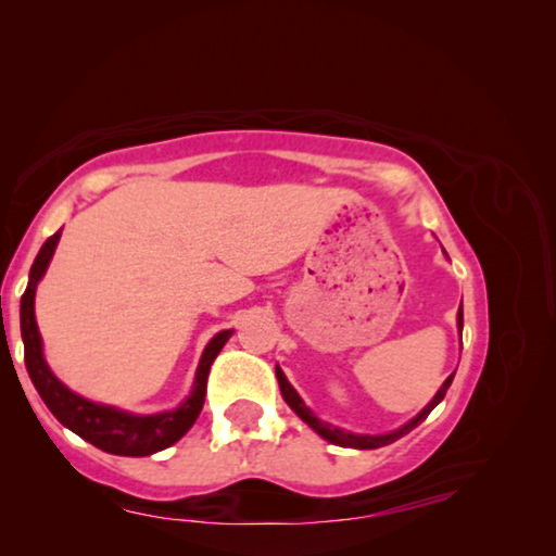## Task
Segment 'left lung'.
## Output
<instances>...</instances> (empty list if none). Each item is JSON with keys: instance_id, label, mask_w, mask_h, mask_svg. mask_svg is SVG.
<instances>
[{"instance_id": "left-lung-1", "label": "left lung", "mask_w": 556, "mask_h": 556, "mask_svg": "<svg viewBox=\"0 0 556 556\" xmlns=\"http://www.w3.org/2000/svg\"><path fill=\"white\" fill-rule=\"evenodd\" d=\"M458 331H464V308H458ZM456 375V372H454ZM454 375H448V378L444 380V384H441L439 392L434 394V400H431L425 409H421L417 417H414L412 421H407V425L400 427L397 431H390V434H380V437H370V434H351V431H343L338 429L333 425H326V421H321L316 417V414L306 407L304 400L299 397V392L291 388L289 380L285 378V372H281V368L277 365V380H279V390H281V397H285V402L289 404L291 409H294L301 419L306 421L308 427H312L318 437H324L326 441H331V444H338V446H348V448H380V446H388L392 444V441L402 439L404 434H409V431L414 427H419L421 421H425L429 417V412L437 407V404L444 400L446 390L451 388V380H454Z\"/></svg>"}]
</instances>
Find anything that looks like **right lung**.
<instances>
[{
    "instance_id": "obj_1",
    "label": "right lung",
    "mask_w": 556,
    "mask_h": 556,
    "mask_svg": "<svg viewBox=\"0 0 556 556\" xmlns=\"http://www.w3.org/2000/svg\"><path fill=\"white\" fill-rule=\"evenodd\" d=\"M61 240V230L51 235L43 242V248L36 255L31 271H29V285L22 296V338H24V361L29 378L34 382L36 392L41 394L46 407L51 409L55 419L63 427L75 431L80 439L90 441L92 446L115 456H152L156 451H164L172 444H176L188 429L193 427V421L199 419L205 400V384H208V372L215 357H218L220 348L228 343L232 331H220L213 341L205 345L201 355L199 370H195L193 390L188 394V400L172 412H159V414H129L117 407H108V404L90 402L80 394L71 392L65 384L55 378L49 365L43 361V348L39 326H36L34 316V296L36 285L49 269V262L55 252V244Z\"/></svg>"
}]
</instances>
